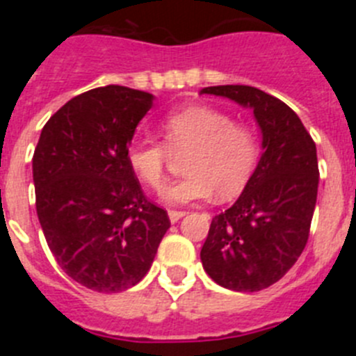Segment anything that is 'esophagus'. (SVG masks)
<instances>
[{
  "mask_svg": "<svg viewBox=\"0 0 356 356\" xmlns=\"http://www.w3.org/2000/svg\"><path fill=\"white\" fill-rule=\"evenodd\" d=\"M184 216H185L184 210H169V219H171V222H176Z\"/></svg>",
  "mask_w": 356,
  "mask_h": 356,
  "instance_id": "esophagus-1",
  "label": "esophagus"
}]
</instances>
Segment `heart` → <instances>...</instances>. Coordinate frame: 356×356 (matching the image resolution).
I'll return each mask as SVG.
<instances>
[{
    "mask_svg": "<svg viewBox=\"0 0 356 356\" xmlns=\"http://www.w3.org/2000/svg\"><path fill=\"white\" fill-rule=\"evenodd\" d=\"M163 143L134 139L127 162L147 188L160 191L168 181L172 155L185 156V178L163 191L171 205H185L217 194L232 200L246 188L262 153L260 134L234 115L209 105H191L160 121Z\"/></svg>",
    "mask_w": 356,
    "mask_h": 356,
    "instance_id": "b5f03b06",
    "label": "heart"
}]
</instances>
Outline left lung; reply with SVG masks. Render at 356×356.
Masks as SVG:
<instances>
[{
  "label": "left lung",
  "instance_id": "8db88e82",
  "mask_svg": "<svg viewBox=\"0 0 356 356\" xmlns=\"http://www.w3.org/2000/svg\"><path fill=\"white\" fill-rule=\"evenodd\" d=\"M201 94L251 106L266 149L235 205L210 222L201 248L203 269L225 289L262 291L307 246L319 184L316 143L291 106L257 87L217 85Z\"/></svg>",
  "mask_w": 356,
  "mask_h": 356
}]
</instances>
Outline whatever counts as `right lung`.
Returning <instances> with one entry per match:
<instances>
[{
	"label": "right lung",
	"instance_id": "obj_1",
	"mask_svg": "<svg viewBox=\"0 0 356 356\" xmlns=\"http://www.w3.org/2000/svg\"><path fill=\"white\" fill-rule=\"evenodd\" d=\"M151 105L143 90L97 87L69 99L40 131L33 153L39 222L56 264L90 291L139 284L171 226L127 162Z\"/></svg>",
	"mask_w": 356,
	"mask_h": 356
}]
</instances>
